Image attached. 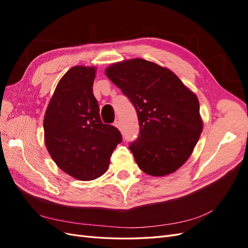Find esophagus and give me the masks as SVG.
<instances>
[{
  "instance_id": "1",
  "label": "esophagus",
  "mask_w": 248,
  "mask_h": 248,
  "mask_svg": "<svg viewBox=\"0 0 248 248\" xmlns=\"http://www.w3.org/2000/svg\"><path fill=\"white\" fill-rule=\"evenodd\" d=\"M114 126H115V127H117L118 129L121 130V124H120V121H118V120H116V121L114 122Z\"/></svg>"
}]
</instances>
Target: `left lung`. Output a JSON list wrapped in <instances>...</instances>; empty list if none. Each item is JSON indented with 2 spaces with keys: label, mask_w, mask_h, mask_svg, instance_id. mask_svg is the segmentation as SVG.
<instances>
[{
  "label": "left lung",
  "mask_w": 248,
  "mask_h": 248,
  "mask_svg": "<svg viewBox=\"0 0 248 248\" xmlns=\"http://www.w3.org/2000/svg\"><path fill=\"white\" fill-rule=\"evenodd\" d=\"M106 74L138 112L140 136L129 149L140 169L162 177L181 168L202 131L197 95L170 69L140 58L114 63Z\"/></svg>",
  "instance_id": "left-lung-1"
}]
</instances>
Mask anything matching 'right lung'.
<instances>
[{"label":"right lung","mask_w":248,"mask_h":248,"mask_svg":"<svg viewBox=\"0 0 248 248\" xmlns=\"http://www.w3.org/2000/svg\"><path fill=\"white\" fill-rule=\"evenodd\" d=\"M96 67L74 66L59 80L44 115V141L66 174L80 181L99 178L122 141L120 131L103 124L93 94Z\"/></svg>","instance_id":"1"}]
</instances>
